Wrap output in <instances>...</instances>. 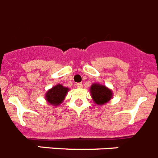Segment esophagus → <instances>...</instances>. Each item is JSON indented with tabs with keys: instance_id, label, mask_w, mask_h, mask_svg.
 <instances>
[{
	"instance_id": "esophagus-1",
	"label": "esophagus",
	"mask_w": 158,
	"mask_h": 158,
	"mask_svg": "<svg viewBox=\"0 0 158 158\" xmlns=\"http://www.w3.org/2000/svg\"><path fill=\"white\" fill-rule=\"evenodd\" d=\"M77 88H81L82 87V83H77Z\"/></svg>"
}]
</instances>
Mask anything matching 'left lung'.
Here are the masks:
<instances>
[{
    "label": "left lung",
    "mask_w": 158,
    "mask_h": 158,
    "mask_svg": "<svg viewBox=\"0 0 158 158\" xmlns=\"http://www.w3.org/2000/svg\"><path fill=\"white\" fill-rule=\"evenodd\" d=\"M90 93L93 101L98 105H103L107 103L111 99L113 94L111 89L97 83L92 85Z\"/></svg>",
    "instance_id": "obj_1"
}]
</instances>
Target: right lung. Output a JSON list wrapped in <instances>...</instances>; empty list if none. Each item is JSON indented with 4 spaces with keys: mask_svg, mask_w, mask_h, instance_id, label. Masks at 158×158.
<instances>
[{
    "mask_svg": "<svg viewBox=\"0 0 158 158\" xmlns=\"http://www.w3.org/2000/svg\"><path fill=\"white\" fill-rule=\"evenodd\" d=\"M69 91V89L64 87L62 85H57L52 89H49L45 95V98L50 104L53 106H58L62 103L65 99L66 93Z\"/></svg>",
    "mask_w": 158,
    "mask_h": 158,
    "instance_id": "obj_1",
    "label": "right lung"
}]
</instances>
